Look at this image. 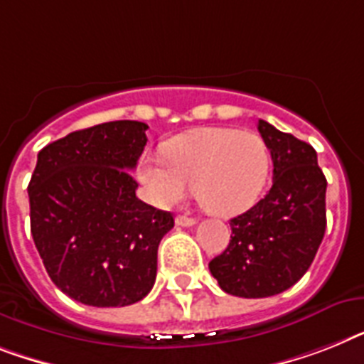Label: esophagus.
I'll list each match as a JSON object with an SVG mask.
<instances>
[{
  "label": "esophagus",
  "mask_w": 364,
  "mask_h": 364,
  "mask_svg": "<svg viewBox=\"0 0 364 364\" xmlns=\"http://www.w3.org/2000/svg\"><path fill=\"white\" fill-rule=\"evenodd\" d=\"M175 223L178 225V227H193L197 221H195V218H188V215H176Z\"/></svg>",
  "instance_id": "1"
}]
</instances>
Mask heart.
Returning <instances> with one entry per match:
<instances>
[{
  "label": "heart",
  "instance_id": "1",
  "mask_svg": "<svg viewBox=\"0 0 364 364\" xmlns=\"http://www.w3.org/2000/svg\"><path fill=\"white\" fill-rule=\"evenodd\" d=\"M165 159L145 158L139 178L160 206H173L195 189L200 208L232 218L260 199L268 184L272 154L255 132L203 128L178 135L165 146Z\"/></svg>",
  "mask_w": 364,
  "mask_h": 364
}]
</instances>
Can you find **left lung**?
<instances>
[{
	"mask_svg": "<svg viewBox=\"0 0 364 364\" xmlns=\"http://www.w3.org/2000/svg\"><path fill=\"white\" fill-rule=\"evenodd\" d=\"M273 161V184L253 208L230 219V242L212 258L221 290L238 297H269L299 281L326 232L327 180L316 150L292 134L258 121Z\"/></svg>",
	"mask_w": 364,
	"mask_h": 364,
	"instance_id": "obj_1",
	"label": "left lung"
}]
</instances>
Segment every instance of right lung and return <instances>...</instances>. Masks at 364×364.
<instances>
[{
    "label": "right lung",
    "instance_id": "obj_1",
    "mask_svg": "<svg viewBox=\"0 0 364 364\" xmlns=\"http://www.w3.org/2000/svg\"><path fill=\"white\" fill-rule=\"evenodd\" d=\"M146 128L104 122L38 152L27 186L33 240L53 284L83 305L126 307L154 287L158 245L175 219L135 195Z\"/></svg>",
    "mask_w": 364,
    "mask_h": 364
}]
</instances>
